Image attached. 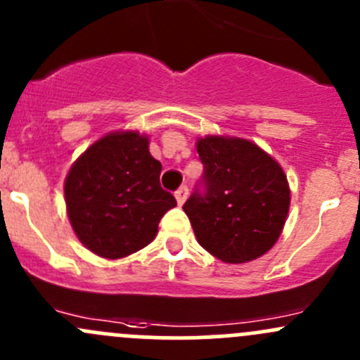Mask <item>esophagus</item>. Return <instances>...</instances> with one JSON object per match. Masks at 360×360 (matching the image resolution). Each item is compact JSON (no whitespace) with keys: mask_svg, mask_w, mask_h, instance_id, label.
Returning a JSON list of instances; mask_svg holds the SVG:
<instances>
[{"mask_svg":"<svg viewBox=\"0 0 360 360\" xmlns=\"http://www.w3.org/2000/svg\"><path fill=\"white\" fill-rule=\"evenodd\" d=\"M186 198H188V188L181 186L179 190L176 191V200H177V203H179V205H183V203L186 202Z\"/></svg>","mask_w":360,"mask_h":360,"instance_id":"1","label":"esophagus"}]
</instances>
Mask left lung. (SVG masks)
I'll use <instances>...</instances> for the list:
<instances>
[{
    "instance_id": "obj_1",
    "label": "left lung",
    "mask_w": 360,
    "mask_h": 360,
    "mask_svg": "<svg viewBox=\"0 0 360 360\" xmlns=\"http://www.w3.org/2000/svg\"><path fill=\"white\" fill-rule=\"evenodd\" d=\"M205 193L183 205L195 237L224 263L257 259L275 245L291 205L288 176L281 163L242 137L197 139Z\"/></svg>"
}]
</instances>
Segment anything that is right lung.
I'll return each instance as SVG.
<instances>
[{"label": "right lung", "mask_w": 360, "mask_h": 360, "mask_svg": "<svg viewBox=\"0 0 360 360\" xmlns=\"http://www.w3.org/2000/svg\"><path fill=\"white\" fill-rule=\"evenodd\" d=\"M160 172L146 134L116 130L90 144L64 181L78 240L106 259H122L151 244L163 214L177 205L160 186Z\"/></svg>", "instance_id": "obj_1"}]
</instances>
